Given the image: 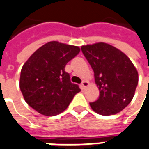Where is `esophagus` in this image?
I'll use <instances>...</instances> for the list:
<instances>
[{
	"instance_id": "esophagus-1",
	"label": "esophagus",
	"mask_w": 149,
	"mask_h": 149,
	"mask_svg": "<svg viewBox=\"0 0 149 149\" xmlns=\"http://www.w3.org/2000/svg\"><path fill=\"white\" fill-rule=\"evenodd\" d=\"M88 86V81H84L81 83V88H82V89H85Z\"/></svg>"
}]
</instances>
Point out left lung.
<instances>
[{
  "label": "left lung",
  "mask_w": 149,
  "mask_h": 149,
  "mask_svg": "<svg viewBox=\"0 0 149 149\" xmlns=\"http://www.w3.org/2000/svg\"><path fill=\"white\" fill-rule=\"evenodd\" d=\"M81 51L94 72L100 97L89 103L102 116L114 115L128 106L138 84V72L130 59L106 43L81 46Z\"/></svg>",
  "instance_id": "1"
}]
</instances>
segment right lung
Segmentation results:
<instances>
[{
    "label": "right lung",
    "instance_id": "obj_1",
    "mask_svg": "<svg viewBox=\"0 0 149 149\" xmlns=\"http://www.w3.org/2000/svg\"><path fill=\"white\" fill-rule=\"evenodd\" d=\"M77 46L50 41L41 46L21 68L20 88L24 100L45 116L65 111L81 89L72 83L65 65L80 52Z\"/></svg>",
    "mask_w": 149,
    "mask_h": 149
}]
</instances>
